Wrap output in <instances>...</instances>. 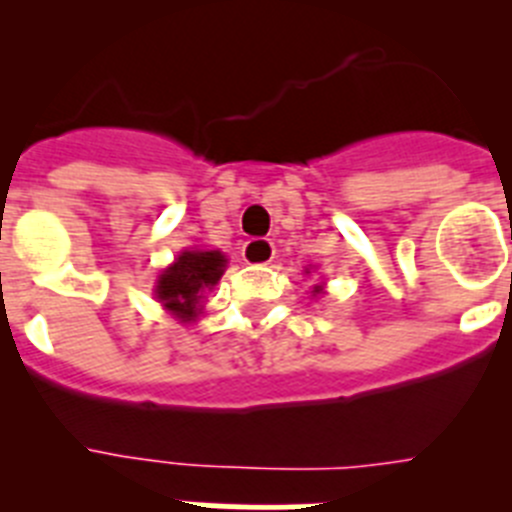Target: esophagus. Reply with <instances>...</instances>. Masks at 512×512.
<instances>
[{
    "label": "esophagus",
    "instance_id": "1",
    "mask_svg": "<svg viewBox=\"0 0 512 512\" xmlns=\"http://www.w3.org/2000/svg\"><path fill=\"white\" fill-rule=\"evenodd\" d=\"M274 253H277V248H274L271 241H266V238H251V241L243 243V261L246 264H269L274 259Z\"/></svg>",
    "mask_w": 512,
    "mask_h": 512
}]
</instances>
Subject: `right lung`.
Instances as JSON below:
<instances>
[{
    "instance_id": "1",
    "label": "right lung",
    "mask_w": 512,
    "mask_h": 512,
    "mask_svg": "<svg viewBox=\"0 0 512 512\" xmlns=\"http://www.w3.org/2000/svg\"><path fill=\"white\" fill-rule=\"evenodd\" d=\"M225 256L220 251H184L158 277L156 297L176 318L192 320L200 307L202 292L223 277Z\"/></svg>"
}]
</instances>
